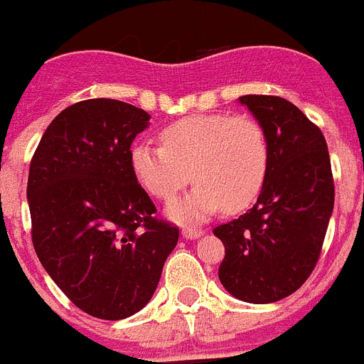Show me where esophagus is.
<instances>
[{"instance_id": "34e87169", "label": "esophagus", "mask_w": 364, "mask_h": 364, "mask_svg": "<svg viewBox=\"0 0 364 364\" xmlns=\"http://www.w3.org/2000/svg\"><path fill=\"white\" fill-rule=\"evenodd\" d=\"M202 235H204V231L202 230H189V228L182 230V237H184V239H189V240L200 239Z\"/></svg>"}]
</instances>
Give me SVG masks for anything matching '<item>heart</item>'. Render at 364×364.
Here are the masks:
<instances>
[{
    "label": "heart",
    "instance_id": "b5f03b06",
    "mask_svg": "<svg viewBox=\"0 0 364 364\" xmlns=\"http://www.w3.org/2000/svg\"><path fill=\"white\" fill-rule=\"evenodd\" d=\"M162 146L131 147L134 178L159 200H173L189 180L195 188L167 208L178 222H200L224 208L246 210L262 191L269 144L259 122L231 114H193L160 131Z\"/></svg>",
    "mask_w": 364,
    "mask_h": 364
}]
</instances>
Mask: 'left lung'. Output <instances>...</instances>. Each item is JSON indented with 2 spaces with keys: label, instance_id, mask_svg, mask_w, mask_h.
Listing matches in <instances>:
<instances>
[{
  "label": "left lung",
  "instance_id": "obj_1",
  "mask_svg": "<svg viewBox=\"0 0 364 364\" xmlns=\"http://www.w3.org/2000/svg\"><path fill=\"white\" fill-rule=\"evenodd\" d=\"M262 125L269 167L257 204L213 230L226 247L222 286L253 304L281 301L314 272L333 211L326 140L317 125L279 96L239 98Z\"/></svg>",
  "mask_w": 364,
  "mask_h": 364
}]
</instances>
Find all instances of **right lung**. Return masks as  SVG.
Listing matches in <instances>:
<instances>
[{
	"instance_id": "obj_1",
	"label": "right lung",
	"mask_w": 364,
	"mask_h": 364,
	"mask_svg": "<svg viewBox=\"0 0 364 364\" xmlns=\"http://www.w3.org/2000/svg\"><path fill=\"white\" fill-rule=\"evenodd\" d=\"M149 118L118 100H83L50 122L28 169L38 259L98 319L142 310L178 242V230L153 217L154 204L131 171V144Z\"/></svg>"
}]
</instances>
